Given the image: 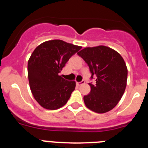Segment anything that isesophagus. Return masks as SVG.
I'll return each instance as SVG.
<instances>
[{"mask_svg": "<svg viewBox=\"0 0 148 148\" xmlns=\"http://www.w3.org/2000/svg\"><path fill=\"white\" fill-rule=\"evenodd\" d=\"M84 83H85V82H84V81H82V82H77V83H76V85L79 87V86L83 85V84H84Z\"/></svg>", "mask_w": 148, "mask_h": 148, "instance_id": "34e87169", "label": "esophagus"}]
</instances>
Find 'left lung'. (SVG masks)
<instances>
[{
    "label": "left lung",
    "instance_id": "1",
    "mask_svg": "<svg viewBox=\"0 0 148 148\" xmlns=\"http://www.w3.org/2000/svg\"><path fill=\"white\" fill-rule=\"evenodd\" d=\"M77 54L87 64L91 79L90 92L84 96L87 108L98 113H104L114 108L125 92L127 68L121 55L105 46L86 47Z\"/></svg>",
    "mask_w": 148,
    "mask_h": 148
}]
</instances>
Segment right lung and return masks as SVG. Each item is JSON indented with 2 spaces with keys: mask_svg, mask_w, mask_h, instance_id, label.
<instances>
[{
  "mask_svg": "<svg viewBox=\"0 0 148 148\" xmlns=\"http://www.w3.org/2000/svg\"><path fill=\"white\" fill-rule=\"evenodd\" d=\"M82 47L61 40L42 43L33 51L28 61L30 90L41 107L56 110L66 104L75 90V82L67 81L59 73L68 60Z\"/></svg>",
  "mask_w": 148,
  "mask_h": 148,
  "instance_id": "obj_1",
  "label": "right lung"
}]
</instances>
